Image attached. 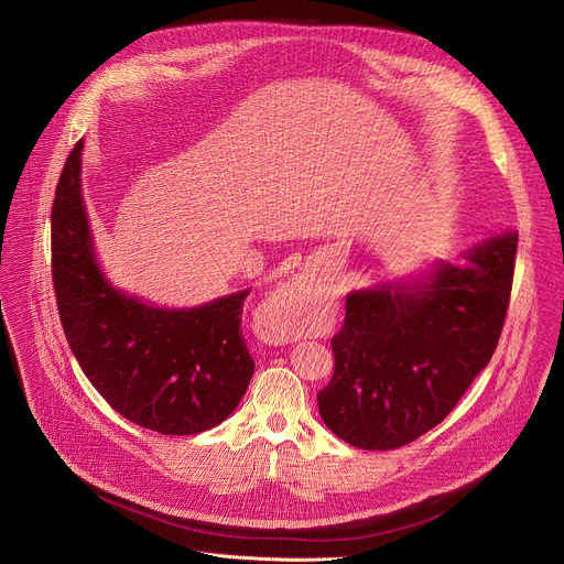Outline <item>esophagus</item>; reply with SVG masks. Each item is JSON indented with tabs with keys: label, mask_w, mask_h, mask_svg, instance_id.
Returning <instances> with one entry per match:
<instances>
[{
	"label": "esophagus",
	"mask_w": 564,
	"mask_h": 564,
	"mask_svg": "<svg viewBox=\"0 0 564 564\" xmlns=\"http://www.w3.org/2000/svg\"><path fill=\"white\" fill-rule=\"evenodd\" d=\"M272 308L279 317H305V324L322 322V317L326 315V311H319V305H317V290H315L313 281L303 274L292 276L288 283H283L279 288V292L272 299ZM281 335L285 339L296 341V337H301V330L290 328L288 333L281 330Z\"/></svg>",
	"instance_id": "1"
}]
</instances>
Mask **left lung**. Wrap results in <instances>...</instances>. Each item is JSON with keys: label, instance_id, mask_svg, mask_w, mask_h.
I'll return each instance as SVG.
<instances>
[{"label": "left lung", "instance_id": "8db88e82", "mask_svg": "<svg viewBox=\"0 0 564 564\" xmlns=\"http://www.w3.org/2000/svg\"><path fill=\"white\" fill-rule=\"evenodd\" d=\"M518 234L466 253V265L436 263L421 279L346 296L330 339L335 371L317 393L326 427L362 449H395L436 427L488 367L497 348Z\"/></svg>", "mask_w": 564, "mask_h": 564}]
</instances>
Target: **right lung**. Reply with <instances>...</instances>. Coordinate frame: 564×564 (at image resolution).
<instances>
[{
	"mask_svg": "<svg viewBox=\"0 0 564 564\" xmlns=\"http://www.w3.org/2000/svg\"><path fill=\"white\" fill-rule=\"evenodd\" d=\"M74 145L51 209V274L61 324L94 389L139 427L188 436L220 425L245 395L253 360L240 315L249 290L197 308H155L100 272Z\"/></svg>",
	"mask_w": 564,
	"mask_h": 564,
	"instance_id": "right-lung-1",
	"label": "right lung"
}]
</instances>
